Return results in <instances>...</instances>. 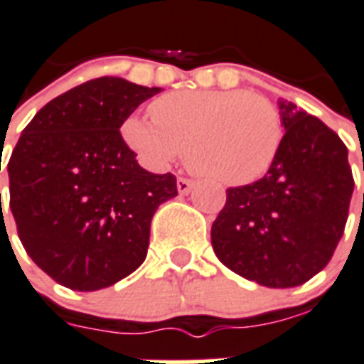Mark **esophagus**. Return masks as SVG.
<instances>
[{"instance_id":"1","label":"esophagus","mask_w":364,"mask_h":364,"mask_svg":"<svg viewBox=\"0 0 364 364\" xmlns=\"http://www.w3.org/2000/svg\"><path fill=\"white\" fill-rule=\"evenodd\" d=\"M193 187H195L193 179H187V177H179L177 179V191H179V195H189Z\"/></svg>"}]
</instances>
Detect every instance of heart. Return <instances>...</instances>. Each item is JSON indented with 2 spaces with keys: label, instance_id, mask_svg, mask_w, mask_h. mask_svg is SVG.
<instances>
[{
  "label": "heart",
  "instance_id": "heart-1",
  "mask_svg": "<svg viewBox=\"0 0 364 364\" xmlns=\"http://www.w3.org/2000/svg\"><path fill=\"white\" fill-rule=\"evenodd\" d=\"M150 115L129 117L123 139L152 168H166L187 150V166L220 185L264 177L284 144L278 107L245 90H177L150 104Z\"/></svg>",
  "mask_w": 364,
  "mask_h": 364
}]
</instances>
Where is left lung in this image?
Returning <instances> with one entry per match:
<instances>
[{
    "label": "left lung",
    "mask_w": 364,
    "mask_h": 364,
    "mask_svg": "<svg viewBox=\"0 0 364 364\" xmlns=\"http://www.w3.org/2000/svg\"><path fill=\"white\" fill-rule=\"evenodd\" d=\"M279 112L278 160L262 179L225 191L212 247L223 266L250 282L297 287L330 262L355 181L347 146L332 129L287 100H279Z\"/></svg>",
    "instance_id": "8db88e82"
}]
</instances>
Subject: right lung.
Wrapping results in <instances>:
<instances>
[{
    "label": "right lung",
    "mask_w": 364,
    "mask_h": 364,
    "mask_svg": "<svg viewBox=\"0 0 364 364\" xmlns=\"http://www.w3.org/2000/svg\"><path fill=\"white\" fill-rule=\"evenodd\" d=\"M160 90L119 77L82 82L34 115L11 154L18 239L34 264L69 289L96 291L136 270L154 212L177 196L175 175L142 169L119 131Z\"/></svg>",
    "instance_id": "1"
}]
</instances>
